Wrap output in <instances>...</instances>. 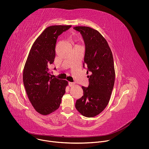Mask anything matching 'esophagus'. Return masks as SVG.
<instances>
[{
  "label": "esophagus",
  "mask_w": 149,
  "mask_h": 149,
  "mask_svg": "<svg viewBox=\"0 0 149 149\" xmlns=\"http://www.w3.org/2000/svg\"><path fill=\"white\" fill-rule=\"evenodd\" d=\"M69 86H73L74 85V83H69Z\"/></svg>",
  "instance_id": "esophagus-1"
}]
</instances>
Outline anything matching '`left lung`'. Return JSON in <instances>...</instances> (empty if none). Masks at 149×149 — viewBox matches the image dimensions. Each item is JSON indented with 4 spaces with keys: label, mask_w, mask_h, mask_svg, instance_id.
<instances>
[{
    "label": "left lung",
    "mask_w": 149,
    "mask_h": 149,
    "mask_svg": "<svg viewBox=\"0 0 149 149\" xmlns=\"http://www.w3.org/2000/svg\"><path fill=\"white\" fill-rule=\"evenodd\" d=\"M73 29L80 33L85 43L83 68H87L88 87L82 86L83 96L76 100L77 110L83 116L94 117L106 107L113 88L115 73L113 58L106 39L97 30L86 26Z\"/></svg>",
    "instance_id": "left-lung-1"
}]
</instances>
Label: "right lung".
I'll use <instances>...</instances> for the list:
<instances>
[{
  "label": "right lung",
  "mask_w": 149,
  "mask_h": 149,
  "mask_svg": "<svg viewBox=\"0 0 149 149\" xmlns=\"http://www.w3.org/2000/svg\"><path fill=\"white\" fill-rule=\"evenodd\" d=\"M70 27H47L33 43L24 67L23 81L27 96L35 109L43 115L59 108L65 93L68 81L49 77V66L55 58L58 36Z\"/></svg>",
  "instance_id": "add662e5"
}]
</instances>
